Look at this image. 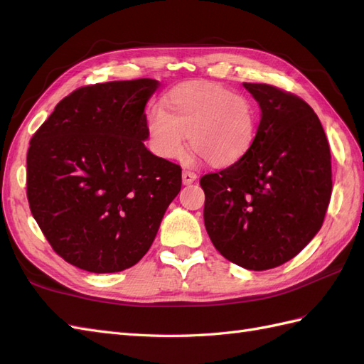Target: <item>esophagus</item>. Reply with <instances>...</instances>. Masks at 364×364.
Instances as JSON below:
<instances>
[{"instance_id":"obj_1","label":"esophagus","mask_w":364,"mask_h":364,"mask_svg":"<svg viewBox=\"0 0 364 364\" xmlns=\"http://www.w3.org/2000/svg\"><path fill=\"white\" fill-rule=\"evenodd\" d=\"M196 179H197V174H196L194 171L185 170V171L182 173V182H183V185H190V183H193Z\"/></svg>"}]
</instances>
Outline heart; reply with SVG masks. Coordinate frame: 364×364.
<instances>
[{"label":"heart","mask_w":364,"mask_h":364,"mask_svg":"<svg viewBox=\"0 0 364 364\" xmlns=\"http://www.w3.org/2000/svg\"><path fill=\"white\" fill-rule=\"evenodd\" d=\"M258 107L243 94L209 82L179 85L161 107L146 117L147 146L153 155L174 161L188 146L211 167L225 168L243 159L258 129Z\"/></svg>","instance_id":"heart-1"}]
</instances>
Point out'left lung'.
Listing matches in <instances>:
<instances>
[{"label": "left lung", "instance_id": "left-lung-1", "mask_svg": "<svg viewBox=\"0 0 364 364\" xmlns=\"http://www.w3.org/2000/svg\"><path fill=\"white\" fill-rule=\"evenodd\" d=\"M261 107L247 155L200 178L214 247L247 270L290 261L322 228L331 199V153L311 106L266 83H245Z\"/></svg>", "mask_w": 364, "mask_h": 364}]
</instances>
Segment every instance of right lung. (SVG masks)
Returning a JSON list of instances; mask_svg holds the SVG:
<instances>
[{
  "instance_id": "1",
  "label": "right lung",
  "mask_w": 364,
  "mask_h": 364,
  "mask_svg": "<svg viewBox=\"0 0 364 364\" xmlns=\"http://www.w3.org/2000/svg\"><path fill=\"white\" fill-rule=\"evenodd\" d=\"M158 86L136 79L79 87L30 141V211L53 250L82 270L135 266L181 191V165L144 146V107Z\"/></svg>"
}]
</instances>
